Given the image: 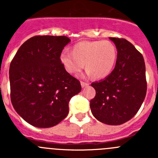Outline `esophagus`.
<instances>
[{
    "label": "esophagus",
    "mask_w": 158,
    "mask_h": 158,
    "mask_svg": "<svg viewBox=\"0 0 158 158\" xmlns=\"http://www.w3.org/2000/svg\"><path fill=\"white\" fill-rule=\"evenodd\" d=\"M81 87L84 88L85 87V86L89 85V82H85V81H81Z\"/></svg>",
    "instance_id": "1"
}]
</instances>
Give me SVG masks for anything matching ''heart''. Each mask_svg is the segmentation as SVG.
Returning <instances> with one entry per match:
<instances>
[{"mask_svg":"<svg viewBox=\"0 0 158 158\" xmlns=\"http://www.w3.org/2000/svg\"><path fill=\"white\" fill-rule=\"evenodd\" d=\"M118 57L116 46L108 40L82 41L72 47L71 53L62 52L60 62L71 74L81 71L85 63L86 71L96 79L111 74Z\"/></svg>","mask_w":158,"mask_h":158,"instance_id":"1","label":"heart"}]
</instances>
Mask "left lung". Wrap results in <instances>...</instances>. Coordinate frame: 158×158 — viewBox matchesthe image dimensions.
I'll list each match as a JSON object with an SVG mask.
<instances>
[{"instance_id": "8db88e82", "label": "left lung", "mask_w": 158, "mask_h": 158, "mask_svg": "<svg viewBox=\"0 0 158 158\" xmlns=\"http://www.w3.org/2000/svg\"><path fill=\"white\" fill-rule=\"evenodd\" d=\"M116 46L115 69L103 81L92 83L96 96L90 100L95 118L108 125H120L135 115L146 97L147 82L142 54L125 39L110 37Z\"/></svg>"}]
</instances>
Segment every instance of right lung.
I'll use <instances>...</instances> for the list:
<instances>
[{
	"label": "right lung",
	"mask_w": 158,
	"mask_h": 158,
	"mask_svg": "<svg viewBox=\"0 0 158 158\" xmlns=\"http://www.w3.org/2000/svg\"><path fill=\"white\" fill-rule=\"evenodd\" d=\"M66 36L36 35L23 43L9 67L12 106L26 122L51 127L69 113V103L81 90L80 81L66 72L60 54Z\"/></svg>",
	"instance_id": "1"
}]
</instances>
